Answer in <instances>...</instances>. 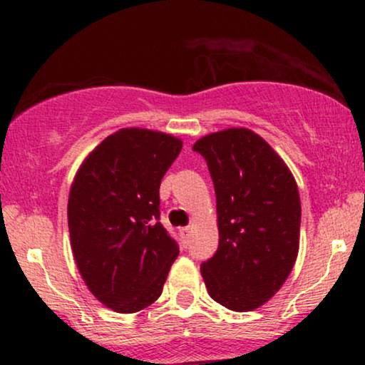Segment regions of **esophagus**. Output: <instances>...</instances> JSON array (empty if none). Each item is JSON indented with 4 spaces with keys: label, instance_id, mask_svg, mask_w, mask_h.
I'll list each match as a JSON object with an SVG mask.
<instances>
[{
    "label": "esophagus",
    "instance_id": "obj_1",
    "mask_svg": "<svg viewBox=\"0 0 365 365\" xmlns=\"http://www.w3.org/2000/svg\"><path fill=\"white\" fill-rule=\"evenodd\" d=\"M180 235L185 238V240H188V237H190V226H183V228H180Z\"/></svg>",
    "mask_w": 365,
    "mask_h": 365
}]
</instances>
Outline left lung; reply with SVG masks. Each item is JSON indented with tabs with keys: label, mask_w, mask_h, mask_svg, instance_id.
<instances>
[{
	"label": "left lung",
	"mask_w": 365,
	"mask_h": 365,
	"mask_svg": "<svg viewBox=\"0 0 365 365\" xmlns=\"http://www.w3.org/2000/svg\"><path fill=\"white\" fill-rule=\"evenodd\" d=\"M216 192L220 245L200 264L209 295L247 312L271 299L290 274L300 237V197L283 159L249 128L197 140Z\"/></svg>",
	"instance_id": "8db88e82"
}]
</instances>
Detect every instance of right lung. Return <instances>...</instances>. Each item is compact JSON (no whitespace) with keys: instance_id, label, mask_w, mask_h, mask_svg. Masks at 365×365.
<instances>
[{"instance_id":"obj_1","label":"right lung","mask_w":365,"mask_h":365,"mask_svg":"<svg viewBox=\"0 0 365 365\" xmlns=\"http://www.w3.org/2000/svg\"><path fill=\"white\" fill-rule=\"evenodd\" d=\"M182 150L177 137L121 128L82 163L68 199L75 262L92 295L121 314L161 295L178 257L177 240L159 221V185Z\"/></svg>"}]
</instances>
